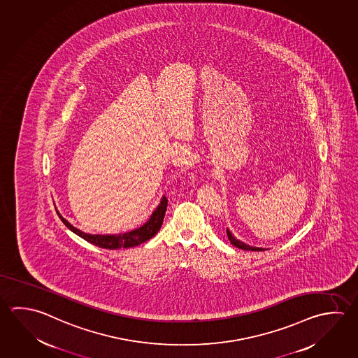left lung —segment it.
<instances>
[{"mask_svg": "<svg viewBox=\"0 0 358 358\" xmlns=\"http://www.w3.org/2000/svg\"><path fill=\"white\" fill-rule=\"evenodd\" d=\"M227 236L229 242H231L234 246H236V248H242V250H246V251H265V250H266V248H254V246L246 245V243H245V242H242V241L237 240V238L234 237V234H232V232H231L228 228Z\"/></svg>", "mask_w": 358, "mask_h": 358, "instance_id": "obj_1", "label": "left lung"}]
</instances>
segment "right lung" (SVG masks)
<instances>
[{"label": "right lung", "mask_w": 358, "mask_h": 358, "mask_svg": "<svg viewBox=\"0 0 358 358\" xmlns=\"http://www.w3.org/2000/svg\"><path fill=\"white\" fill-rule=\"evenodd\" d=\"M166 207H168V199H166V196H163L162 201H160V204L152 212L149 221L143 224L141 227L135 228V229L129 231V232L118 234H85V232H82L80 229L71 224L59 212H57V213H58L60 220L63 221L66 227L69 228L74 234H78L79 237H82L87 242L93 243L94 246H98V248H101L118 250V248H129L138 246V245H141L143 242L149 241L150 238H152L159 232V229L162 228L165 212H166Z\"/></svg>", "instance_id": "add662e5"}]
</instances>
